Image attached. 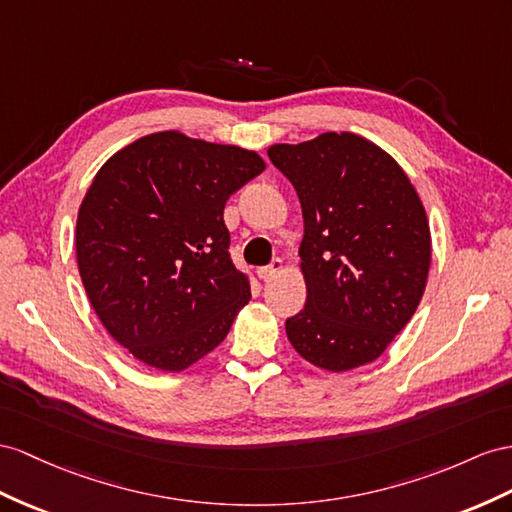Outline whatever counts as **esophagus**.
<instances>
[{
    "label": "esophagus",
    "mask_w": 512,
    "mask_h": 512,
    "mask_svg": "<svg viewBox=\"0 0 512 512\" xmlns=\"http://www.w3.org/2000/svg\"><path fill=\"white\" fill-rule=\"evenodd\" d=\"M281 270H283V259H272V264H270V266H264V268H259L257 274H259V279L268 281V279L274 277V274H279Z\"/></svg>",
    "instance_id": "obj_1"
}]
</instances>
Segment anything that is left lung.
I'll list each match as a JSON object with an SVG mask.
<instances>
[{
  "label": "left lung",
  "mask_w": 512,
  "mask_h": 512,
  "mask_svg": "<svg viewBox=\"0 0 512 512\" xmlns=\"http://www.w3.org/2000/svg\"><path fill=\"white\" fill-rule=\"evenodd\" d=\"M270 162L303 207L305 309L285 320L294 350L316 368L355 370L385 352L426 290L424 205L389 153L350 131L272 144Z\"/></svg>",
  "instance_id": "obj_1"
}]
</instances>
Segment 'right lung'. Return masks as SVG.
I'll return each instance as SVG.
<instances>
[{
    "instance_id": "obj_1",
    "label": "right lung",
    "mask_w": 512,
    "mask_h": 512,
    "mask_svg": "<svg viewBox=\"0 0 512 512\" xmlns=\"http://www.w3.org/2000/svg\"><path fill=\"white\" fill-rule=\"evenodd\" d=\"M266 162L233 144L157 131L99 168L77 214V268L108 333L181 372L227 337L251 285L229 255V196Z\"/></svg>"
}]
</instances>
